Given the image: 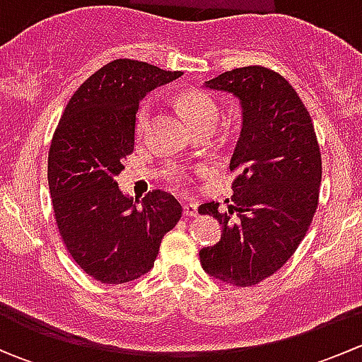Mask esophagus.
I'll return each mask as SVG.
<instances>
[{"label":"esophagus","instance_id":"34e87169","mask_svg":"<svg viewBox=\"0 0 362 362\" xmlns=\"http://www.w3.org/2000/svg\"><path fill=\"white\" fill-rule=\"evenodd\" d=\"M184 215L185 217H196V215H198V204L184 203Z\"/></svg>","mask_w":362,"mask_h":362}]
</instances>
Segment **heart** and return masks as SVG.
I'll use <instances>...</instances> for the list:
<instances>
[{"instance_id":"1","label":"heart","mask_w":362,"mask_h":362,"mask_svg":"<svg viewBox=\"0 0 362 362\" xmlns=\"http://www.w3.org/2000/svg\"><path fill=\"white\" fill-rule=\"evenodd\" d=\"M178 105H180L185 119L189 120V124H191L194 129L206 126V124L215 126V122H217L218 107L208 94L199 93V90H189V93H184L178 98ZM151 120L152 103L151 101H144V103L140 105V108L136 110V117H134V133H136V136H145V133H147L148 127H151ZM184 177V171L177 175V178Z\"/></svg>"}]
</instances>
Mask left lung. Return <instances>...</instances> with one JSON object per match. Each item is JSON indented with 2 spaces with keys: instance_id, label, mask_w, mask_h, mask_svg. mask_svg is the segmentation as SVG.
<instances>
[{
  "instance_id": "obj_1",
  "label": "left lung",
  "mask_w": 362,
  "mask_h": 362,
  "mask_svg": "<svg viewBox=\"0 0 362 362\" xmlns=\"http://www.w3.org/2000/svg\"><path fill=\"white\" fill-rule=\"evenodd\" d=\"M242 103L243 127L229 170L231 206L203 203L222 224L221 240L199 250L208 275L252 287L279 272L305 238L319 204L322 159L312 117L294 87L273 69L243 66L204 82Z\"/></svg>"
}]
</instances>
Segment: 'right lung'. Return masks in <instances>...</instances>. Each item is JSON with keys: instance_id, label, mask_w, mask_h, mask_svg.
Returning <instances> with one entry per match:
<instances>
[{"instance_id": "obj_1", "label": "right lung", "mask_w": 362, "mask_h": 362, "mask_svg": "<svg viewBox=\"0 0 362 362\" xmlns=\"http://www.w3.org/2000/svg\"><path fill=\"white\" fill-rule=\"evenodd\" d=\"M180 75L141 61H112L75 90L54 131L47 170L54 217L73 261L101 284L145 275L182 217L168 192L156 189L136 206L115 180L133 154L140 100Z\"/></svg>"}]
</instances>
